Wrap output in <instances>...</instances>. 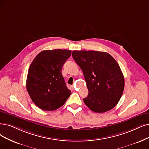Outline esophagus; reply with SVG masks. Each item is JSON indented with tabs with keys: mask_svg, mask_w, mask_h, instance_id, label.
<instances>
[{
	"mask_svg": "<svg viewBox=\"0 0 149 149\" xmlns=\"http://www.w3.org/2000/svg\"><path fill=\"white\" fill-rule=\"evenodd\" d=\"M72 88H74V86H72Z\"/></svg>",
	"mask_w": 149,
	"mask_h": 149,
	"instance_id": "34e87169",
	"label": "esophagus"
}]
</instances>
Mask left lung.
I'll use <instances>...</instances> for the list:
<instances>
[{
	"instance_id": "8db88e82",
	"label": "left lung",
	"mask_w": 149,
	"mask_h": 149,
	"mask_svg": "<svg viewBox=\"0 0 149 149\" xmlns=\"http://www.w3.org/2000/svg\"><path fill=\"white\" fill-rule=\"evenodd\" d=\"M72 57L81 68L88 91L84 103L92 111L112 109L122 97L124 76L116 61L109 54L95 51H73Z\"/></svg>"
}]
</instances>
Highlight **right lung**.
I'll use <instances>...</instances> for the list:
<instances>
[{
    "label": "right lung",
    "instance_id": "add662e5",
    "mask_svg": "<svg viewBox=\"0 0 149 149\" xmlns=\"http://www.w3.org/2000/svg\"><path fill=\"white\" fill-rule=\"evenodd\" d=\"M71 51L45 50L30 65L26 88L32 102L44 111H54L63 106L71 95L62 74V68Z\"/></svg>",
    "mask_w": 149,
    "mask_h": 149
}]
</instances>
